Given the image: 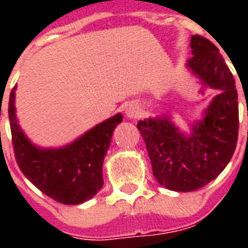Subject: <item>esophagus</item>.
<instances>
[{
  "instance_id": "obj_1",
  "label": "esophagus",
  "mask_w": 248,
  "mask_h": 248,
  "mask_svg": "<svg viewBox=\"0 0 248 248\" xmlns=\"http://www.w3.org/2000/svg\"><path fill=\"white\" fill-rule=\"evenodd\" d=\"M140 108L139 105L136 104V103H130V104L126 107V109H124V114H126V117L127 118H130V120H135V118H138V117L140 116Z\"/></svg>"
}]
</instances>
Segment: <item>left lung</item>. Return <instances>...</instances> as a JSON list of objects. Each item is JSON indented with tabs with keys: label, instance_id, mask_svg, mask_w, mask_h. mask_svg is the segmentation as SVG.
<instances>
[{
	"label": "left lung",
	"instance_id": "8db88e82",
	"mask_svg": "<svg viewBox=\"0 0 248 248\" xmlns=\"http://www.w3.org/2000/svg\"><path fill=\"white\" fill-rule=\"evenodd\" d=\"M192 58L185 67L204 89L217 90L201 120L181 131L170 114L138 124L147 145L153 175L175 192H192L219 176L231 161L238 140V95L235 81L219 48L202 36L190 38Z\"/></svg>",
	"mask_w": 248,
	"mask_h": 248
}]
</instances>
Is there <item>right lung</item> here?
<instances>
[{
  "mask_svg": "<svg viewBox=\"0 0 248 248\" xmlns=\"http://www.w3.org/2000/svg\"><path fill=\"white\" fill-rule=\"evenodd\" d=\"M15 90L10 93L9 120L19 169L34 186L56 202L79 204L103 186V162L121 113L97 124L72 143L59 148L37 147L21 130L15 108Z\"/></svg>",
  "mask_w": 248,
  "mask_h": 248,
  "instance_id": "obj_1",
  "label": "right lung"
}]
</instances>
